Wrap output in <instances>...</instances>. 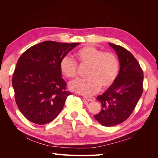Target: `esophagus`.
Instances as JSON below:
<instances>
[{"label": "esophagus", "mask_w": 158, "mask_h": 158, "mask_svg": "<svg viewBox=\"0 0 158 158\" xmlns=\"http://www.w3.org/2000/svg\"><path fill=\"white\" fill-rule=\"evenodd\" d=\"M84 98L89 102H94L95 100V98L92 96H84Z\"/></svg>", "instance_id": "esophagus-1"}]
</instances>
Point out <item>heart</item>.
<instances>
[{
    "label": "heart",
    "instance_id": "heart-1",
    "mask_svg": "<svg viewBox=\"0 0 158 158\" xmlns=\"http://www.w3.org/2000/svg\"><path fill=\"white\" fill-rule=\"evenodd\" d=\"M75 57L82 66H88L85 76L88 78L71 83L70 88L75 92L85 95L98 92L101 86L107 88L115 81L119 63L115 55L111 52H103L94 46H85L75 52ZM60 70L68 78L78 76L76 62L66 56L60 62Z\"/></svg>",
    "mask_w": 158,
    "mask_h": 158
}]
</instances>
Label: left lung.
Wrapping results in <instances>:
<instances>
[{
  "label": "left lung",
  "instance_id": "8db88e82",
  "mask_svg": "<svg viewBox=\"0 0 158 158\" xmlns=\"http://www.w3.org/2000/svg\"><path fill=\"white\" fill-rule=\"evenodd\" d=\"M116 51L120 71L114 83L97 100L102 111L94 117L102 125L111 127L122 123L130 117L143 92V70L131 52L109 43Z\"/></svg>",
  "mask_w": 158,
  "mask_h": 158
}]
</instances>
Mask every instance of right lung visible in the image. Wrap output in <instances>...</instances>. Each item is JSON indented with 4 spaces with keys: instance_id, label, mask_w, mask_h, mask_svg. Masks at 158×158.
<instances>
[{
    "instance_id": "obj_1",
    "label": "right lung",
    "mask_w": 158,
    "mask_h": 158,
    "mask_svg": "<svg viewBox=\"0 0 158 158\" xmlns=\"http://www.w3.org/2000/svg\"><path fill=\"white\" fill-rule=\"evenodd\" d=\"M78 45L44 41L31 47L19 58L12 86L17 106L30 121L45 125L63 109L71 93L61 77L60 62Z\"/></svg>"
}]
</instances>
